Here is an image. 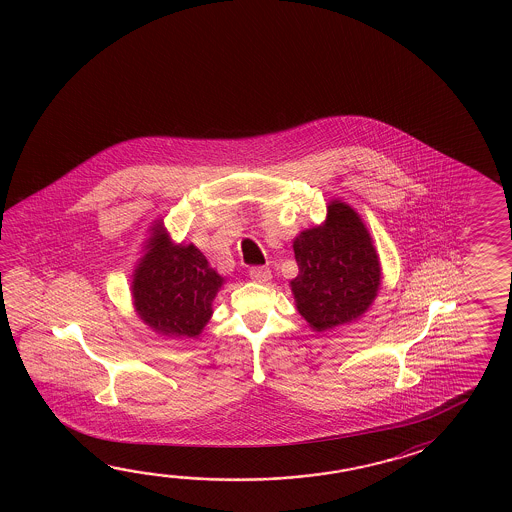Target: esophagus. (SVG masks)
I'll return each instance as SVG.
<instances>
[{"mask_svg": "<svg viewBox=\"0 0 512 512\" xmlns=\"http://www.w3.org/2000/svg\"><path fill=\"white\" fill-rule=\"evenodd\" d=\"M250 279L253 282H259V284H266L272 279V272H270V268H262V266L251 268Z\"/></svg>", "mask_w": 512, "mask_h": 512, "instance_id": "1", "label": "esophagus"}]
</instances>
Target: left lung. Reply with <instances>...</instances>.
I'll return each mask as SVG.
<instances>
[{"label":"left lung","instance_id":"left-lung-1","mask_svg":"<svg viewBox=\"0 0 512 512\" xmlns=\"http://www.w3.org/2000/svg\"><path fill=\"white\" fill-rule=\"evenodd\" d=\"M299 275L290 282L295 306L317 332L352 323L370 308L381 266L361 217L341 200L328 204L321 226L293 240Z\"/></svg>","mask_w":512,"mask_h":512}]
</instances>
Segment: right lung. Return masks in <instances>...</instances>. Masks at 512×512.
<instances>
[{"label": "right lung", "mask_w": 512, "mask_h": 512, "mask_svg": "<svg viewBox=\"0 0 512 512\" xmlns=\"http://www.w3.org/2000/svg\"><path fill=\"white\" fill-rule=\"evenodd\" d=\"M146 250L131 284L140 319L157 334L197 337L211 319L224 277L209 268L197 246H175L162 222L153 226Z\"/></svg>", "instance_id": "obj_1"}]
</instances>
